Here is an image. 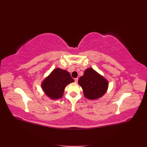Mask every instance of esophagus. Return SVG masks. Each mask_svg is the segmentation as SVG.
Returning a JSON list of instances; mask_svg holds the SVG:
<instances>
[{"mask_svg":"<svg viewBox=\"0 0 147 147\" xmlns=\"http://www.w3.org/2000/svg\"><path fill=\"white\" fill-rule=\"evenodd\" d=\"M74 80H75V83H77V82H78V78H75Z\"/></svg>","mask_w":147,"mask_h":147,"instance_id":"esophagus-1","label":"esophagus"}]
</instances>
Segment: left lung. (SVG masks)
Returning <instances> with one entry per match:
<instances>
[{
    "label": "left lung",
    "mask_w": 147,
    "mask_h": 147,
    "mask_svg": "<svg viewBox=\"0 0 147 147\" xmlns=\"http://www.w3.org/2000/svg\"><path fill=\"white\" fill-rule=\"evenodd\" d=\"M86 98L94 100L102 97L108 89L107 80L92 68H88L78 82Z\"/></svg>",
    "instance_id": "left-lung-1"
}]
</instances>
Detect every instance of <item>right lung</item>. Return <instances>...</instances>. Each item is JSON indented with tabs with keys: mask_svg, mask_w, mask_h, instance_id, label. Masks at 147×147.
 <instances>
[{
	"mask_svg": "<svg viewBox=\"0 0 147 147\" xmlns=\"http://www.w3.org/2000/svg\"><path fill=\"white\" fill-rule=\"evenodd\" d=\"M74 82L67 71L57 68L42 83V88L45 94L51 99L61 98L65 86L68 84Z\"/></svg>",
	"mask_w": 147,
	"mask_h": 147,
	"instance_id": "1",
	"label": "right lung"
}]
</instances>
